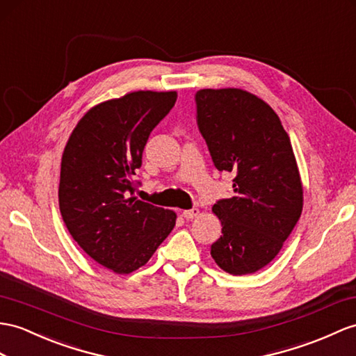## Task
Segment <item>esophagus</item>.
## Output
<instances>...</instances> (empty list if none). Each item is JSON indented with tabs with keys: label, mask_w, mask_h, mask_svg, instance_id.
I'll return each mask as SVG.
<instances>
[{
	"label": "esophagus",
	"mask_w": 356,
	"mask_h": 356,
	"mask_svg": "<svg viewBox=\"0 0 356 356\" xmlns=\"http://www.w3.org/2000/svg\"><path fill=\"white\" fill-rule=\"evenodd\" d=\"M199 216L197 208H192V210H184L183 211V218L184 219H196Z\"/></svg>",
	"instance_id": "esophagus-1"
}]
</instances>
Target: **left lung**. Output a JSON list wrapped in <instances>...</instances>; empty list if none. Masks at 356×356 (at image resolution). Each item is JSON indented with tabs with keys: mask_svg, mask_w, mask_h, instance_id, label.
Segmentation results:
<instances>
[{
	"mask_svg": "<svg viewBox=\"0 0 356 356\" xmlns=\"http://www.w3.org/2000/svg\"><path fill=\"white\" fill-rule=\"evenodd\" d=\"M195 99L214 166L236 175L234 196L213 205L222 236L211 257L231 275L255 273L280 254L302 213L290 137L273 108L243 89H202Z\"/></svg>",
	"mask_w": 356,
	"mask_h": 356,
	"instance_id": "left-lung-1",
	"label": "left lung"
}]
</instances>
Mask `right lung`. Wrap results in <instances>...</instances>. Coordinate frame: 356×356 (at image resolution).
<instances>
[{"mask_svg":"<svg viewBox=\"0 0 356 356\" xmlns=\"http://www.w3.org/2000/svg\"><path fill=\"white\" fill-rule=\"evenodd\" d=\"M177 92H129L92 107L65 146L58 205L72 238L98 264L127 275L149 261L177 214L134 196L152 129Z\"/></svg>","mask_w":356,"mask_h":356,"instance_id":"obj_1","label":"right lung"}]
</instances>
